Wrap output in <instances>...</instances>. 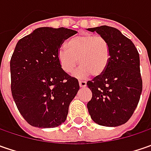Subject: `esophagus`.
I'll return each mask as SVG.
<instances>
[{
	"instance_id": "34e87169",
	"label": "esophagus",
	"mask_w": 151,
	"mask_h": 151,
	"mask_svg": "<svg viewBox=\"0 0 151 151\" xmlns=\"http://www.w3.org/2000/svg\"><path fill=\"white\" fill-rule=\"evenodd\" d=\"M79 85H80L81 87H85V86H86V81H79Z\"/></svg>"
}]
</instances>
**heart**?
I'll return each mask as SVG.
<instances>
[{
  "instance_id": "b5f03b06",
  "label": "heart",
  "mask_w": 151,
  "mask_h": 151,
  "mask_svg": "<svg viewBox=\"0 0 151 151\" xmlns=\"http://www.w3.org/2000/svg\"><path fill=\"white\" fill-rule=\"evenodd\" d=\"M63 71L71 74L79 64L81 69L76 73L80 78L92 74L97 77L105 72L110 60V48L101 36L91 33L80 34L67 43V49L60 48L57 55Z\"/></svg>"
}]
</instances>
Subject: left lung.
Instances as JSON below:
<instances>
[{
    "label": "left lung",
    "mask_w": 151,
    "mask_h": 151,
    "mask_svg": "<svg viewBox=\"0 0 151 151\" xmlns=\"http://www.w3.org/2000/svg\"><path fill=\"white\" fill-rule=\"evenodd\" d=\"M88 30L105 38L110 48L105 72L86 83L92 92L87 103L88 112L97 124L117 127L128 122L140 98L139 55L130 39L115 27L101 26Z\"/></svg>",
    "instance_id": "8db88e82"
}]
</instances>
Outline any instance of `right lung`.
Returning <instances> with one entry per match:
<instances>
[{"label": "right lung", "mask_w": 151, "mask_h": 151, "mask_svg": "<svg viewBox=\"0 0 151 151\" xmlns=\"http://www.w3.org/2000/svg\"><path fill=\"white\" fill-rule=\"evenodd\" d=\"M76 31L38 27L21 38L11 58V90L17 109L33 127L55 128L67 118L80 86L63 71L57 55Z\"/></svg>", "instance_id": "1"}]
</instances>
